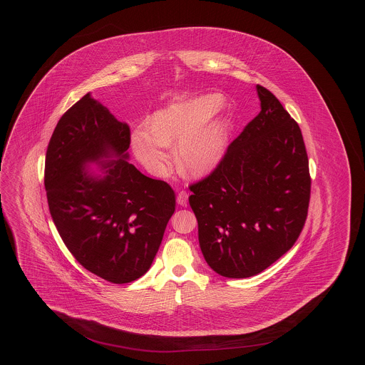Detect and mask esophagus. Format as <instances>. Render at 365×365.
<instances>
[{"mask_svg":"<svg viewBox=\"0 0 365 365\" xmlns=\"http://www.w3.org/2000/svg\"><path fill=\"white\" fill-rule=\"evenodd\" d=\"M187 202H188V194L185 191H180L177 194V204L181 207H185Z\"/></svg>","mask_w":365,"mask_h":365,"instance_id":"obj_1","label":"esophagus"}]
</instances>
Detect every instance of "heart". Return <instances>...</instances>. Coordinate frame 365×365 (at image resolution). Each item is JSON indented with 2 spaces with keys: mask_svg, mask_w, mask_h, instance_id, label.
Masks as SVG:
<instances>
[{
  "mask_svg": "<svg viewBox=\"0 0 365 365\" xmlns=\"http://www.w3.org/2000/svg\"><path fill=\"white\" fill-rule=\"evenodd\" d=\"M220 106L217 96H205L185 104L157 110L148 126H138L130 136L135 156L150 171L161 174L170 157L165 146H175L180 170L191 177H204L222 160L226 149V125L222 120L205 122Z\"/></svg>",
  "mask_w": 365,
  "mask_h": 365,
  "instance_id": "obj_1",
  "label": "heart"
}]
</instances>
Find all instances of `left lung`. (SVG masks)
I'll list each match as a JSON object with an SVG mask.
<instances>
[{"instance_id":"left-lung-1","label":"left lung","mask_w":365,"mask_h":365,"mask_svg":"<svg viewBox=\"0 0 365 365\" xmlns=\"http://www.w3.org/2000/svg\"><path fill=\"white\" fill-rule=\"evenodd\" d=\"M260 113L207 178L192 184L201 252L222 277L247 278L299 237L311 198L309 161L298 123L257 86Z\"/></svg>"}]
</instances>
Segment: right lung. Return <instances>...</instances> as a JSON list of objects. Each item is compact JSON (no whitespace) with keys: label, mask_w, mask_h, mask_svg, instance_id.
<instances>
[{"label":"right lung","mask_w":365,"mask_h":365,"mask_svg":"<svg viewBox=\"0 0 365 365\" xmlns=\"http://www.w3.org/2000/svg\"><path fill=\"white\" fill-rule=\"evenodd\" d=\"M130 130L86 94L57 122L45 163L53 222L66 247L86 269L113 284L148 272L175 194L129 160ZM99 164L94 172L86 167Z\"/></svg>","instance_id":"obj_1"}]
</instances>
